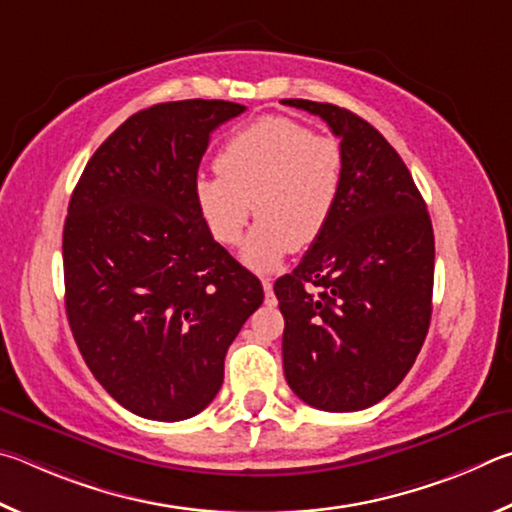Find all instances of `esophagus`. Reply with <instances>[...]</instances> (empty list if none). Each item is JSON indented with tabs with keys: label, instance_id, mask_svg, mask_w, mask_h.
<instances>
[{
	"label": "esophagus",
	"instance_id": "obj_1",
	"mask_svg": "<svg viewBox=\"0 0 512 512\" xmlns=\"http://www.w3.org/2000/svg\"><path fill=\"white\" fill-rule=\"evenodd\" d=\"M263 290H265V297H267V303H274V285H272V279H263Z\"/></svg>",
	"mask_w": 512,
	"mask_h": 512
}]
</instances>
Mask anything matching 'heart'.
I'll list each match as a JSON object with an SVG mask.
<instances>
[{
    "label": "heart",
    "mask_w": 512,
    "mask_h": 512,
    "mask_svg": "<svg viewBox=\"0 0 512 512\" xmlns=\"http://www.w3.org/2000/svg\"><path fill=\"white\" fill-rule=\"evenodd\" d=\"M218 177L195 184V202L211 236L238 245L254 209L258 222L242 261L272 272L288 251L306 249L333 220L346 182L342 141L288 116H263L240 128L215 155Z\"/></svg>",
    "instance_id": "heart-1"
}]
</instances>
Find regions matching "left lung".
I'll use <instances>...</instances> for the list:
<instances>
[{
	"instance_id": "obj_1",
	"label": "left lung",
	"mask_w": 512,
	"mask_h": 512,
	"mask_svg": "<svg viewBox=\"0 0 512 512\" xmlns=\"http://www.w3.org/2000/svg\"><path fill=\"white\" fill-rule=\"evenodd\" d=\"M328 123L346 152L342 200L292 274L274 283L283 371L321 411H360L398 387L432 319L434 229L391 143L333 103L285 98Z\"/></svg>"
}]
</instances>
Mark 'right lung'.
<instances>
[{"instance_id":"obj_1","label":"right lung","mask_w":512,"mask_h":512,"mask_svg":"<svg viewBox=\"0 0 512 512\" xmlns=\"http://www.w3.org/2000/svg\"><path fill=\"white\" fill-rule=\"evenodd\" d=\"M245 105L159 103L121 123L71 193L62 263L71 333L132 414L186 420L218 396L224 355L263 285L206 229L195 202L211 132Z\"/></svg>"}]
</instances>
